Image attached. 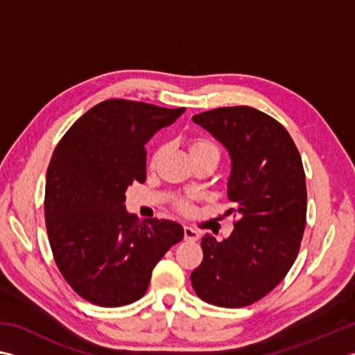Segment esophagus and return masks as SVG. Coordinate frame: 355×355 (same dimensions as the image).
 I'll use <instances>...</instances> for the list:
<instances>
[{"label":"esophagus","instance_id":"34e87169","mask_svg":"<svg viewBox=\"0 0 355 355\" xmlns=\"http://www.w3.org/2000/svg\"><path fill=\"white\" fill-rule=\"evenodd\" d=\"M200 239V232L192 227H184V240L187 241H197Z\"/></svg>","mask_w":355,"mask_h":355}]
</instances>
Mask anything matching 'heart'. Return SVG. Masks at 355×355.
<instances>
[{
	"mask_svg": "<svg viewBox=\"0 0 355 355\" xmlns=\"http://www.w3.org/2000/svg\"><path fill=\"white\" fill-rule=\"evenodd\" d=\"M164 150H166V146H164V144L158 146L154 154H152V158H150V164H152V166L157 164L158 159L162 158V155L164 154ZM189 152H191V157L215 155V157L220 158V149H218V146L215 144L212 140H209V138H201V137L192 138V140H191V146H189ZM175 209H177L178 212H182V214H191L193 207H192V205H191L187 200L180 198V200L175 201Z\"/></svg>",
	"mask_w": 355,
	"mask_h": 355,
	"instance_id": "b5f03b06",
	"label": "heart"
}]
</instances>
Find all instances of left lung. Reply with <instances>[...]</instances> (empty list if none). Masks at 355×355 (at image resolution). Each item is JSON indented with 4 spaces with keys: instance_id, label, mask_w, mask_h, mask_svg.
<instances>
[{
    "instance_id": "obj_1",
    "label": "left lung",
    "mask_w": 355,
    "mask_h": 355,
    "mask_svg": "<svg viewBox=\"0 0 355 355\" xmlns=\"http://www.w3.org/2000/svg\"><path fill=\"white\" fill-rule=\"evenodd\" d=\"M232 159L227 198L235 229L223 241L201 239L203 261L191 274L206 303L243 308L268 295L300 251L306 226V177L300 152L275 118L249 106L192 116Z\"/></svg>"
}]
</instances>
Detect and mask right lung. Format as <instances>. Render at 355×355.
I'll return each mask as SVG.
<instances>
[{
    "label": "right lung",
    "mask_w": 355,
    "mask_h": 355,
    "mask_svg": "<svg viewBox=\"0 0 355 355\" xmlns=\"http://www.w3.org/2000/svg\"><path fill=\"white\" fill-rule=\"evenodd\" d=\"M184 107L112 98L76 120L53 150L44 217L61 275L76 294L104 308L146 294L152 269L183 240L175 221H140L126 212V189L146 182L144 144Z\"/></svg>",
    "instance_id": "obj_1"
}]
</instances>
